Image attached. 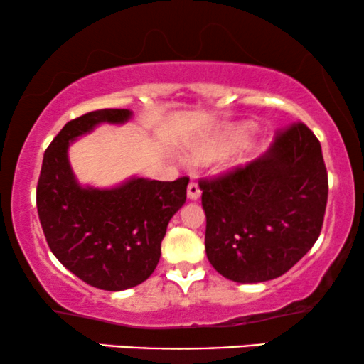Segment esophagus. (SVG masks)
Segmentation results:
<instances>
[{
	"instance_id": "esophagus-1",
	"label": "esophagus",
	"mask_w": 364,
	"mask_h": 364,
	"mask_svg": "<svg viewBox=\"0 0 364 364\" xmlns=\"http://www.w3.org/2000/svg\"><path fill=\"white\" fill-rule=\"evenodd\" d=\"M200 193H202V191H200L198 183L191 181L190 185H188V198H190V200H196V198H198V196H200Z\"/></svg>"
}]
</instances>
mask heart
Here are the masks:
<instances>
[{"label": "heart", "mask_w": 364, "mask_h": 364, "mask_svg": "<svg viewBox=\"0 0 364 364\" xmlns=\"http://www.w3.org/2000/svg\"><path fill=\"white\" fill-rule=\"evenodd\" d=\"M243 132H232L228 135L215 136V139L202 141L200 145H196L193 150V157L196 161H215L220 159L231 149H235V145L241 140Z\"/></svg>", "instance_id": "1"}]
</instances>
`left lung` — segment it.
Returning <instances> with one entry per match:
<instances>
[{"instance_id": "8db88e82", "label": "left lung", "mask_w": 364, "mask_h": 364, "mask_svg": "<svg viewBox=\"0 0 364 364\" xmlns=\"http://www.w3.org/2000/svg\"><path fill=\"white\" fill-rule=\"evenodd\" d=\"M205 252L235 282L281 277L318 240L328 179L320 141L306 124L277 133L270 149L245 168L200 179Z\"/></svg>"}]
</instances>
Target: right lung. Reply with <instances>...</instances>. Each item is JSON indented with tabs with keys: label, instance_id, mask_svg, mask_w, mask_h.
I'll use <instances>...</instances> for the list:
<instances>
[{
	"label": "right lung",
	"instance_id": "obj_1",
	"mask_svg": "<svg viewBox=\"0 0 364 364\" xmlns=\"http://www.w3.org/2000/svg\"><path fill=\"white\" fill-rule=\"evenodd\" d=\"M129 109H99L68 121L44 152L37 212L54 257L70 272L104 291H124L152 275L168 224L186 202L190 178H129L114 188L82 186L68 147L101 123L121 124Z\"/></svg>",
	"mask_w": 364,
	"mask_h": 364
}]
</instances>
